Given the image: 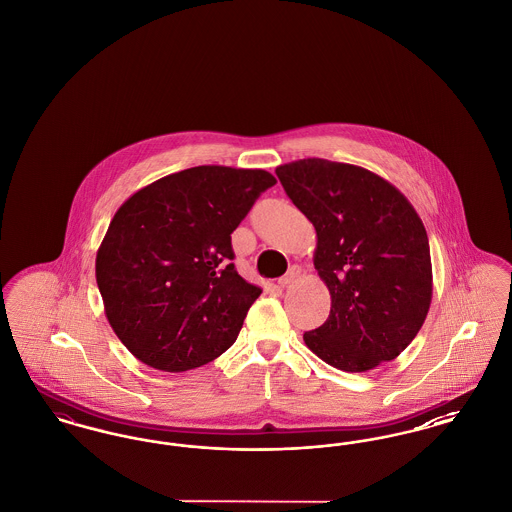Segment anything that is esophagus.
I'll use <instances>...</instances> for the list:
<instances>
[{
	"label": "esophagus",
	"mask_w": 512,
	"mask_h": 512,
	"mask_svg": "<svg viewBox=\"0 0 512 512\" xmlns=\"http://www.w3.org/2000/svg\"><path fill=\"white\" fill-rule=\"evenodd\" d=\"M301 276V267L299 265H293L280 280H278V284L282 286V288H286V286H290V284H293L297 278Z\"/></svg>",
	"instance_id": "obj_1"
}]
</instances>
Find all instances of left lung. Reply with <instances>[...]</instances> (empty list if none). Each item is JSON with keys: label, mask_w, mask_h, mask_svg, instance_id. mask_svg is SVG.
<instances>
[{"label": "left lung", "mask_w": 512, "mask_h": 512, "mask_svg": "<svg viewBox=\"0 0 512 512\" xmlns=\"http://www.w3.org/2000/svg\"><path fill=\"white\" fill-rule=\"evenodd\" d=\"M276 176L317 230L313 261L332 297L330 317L303 334L305 345L345 372L393 361L432 303L430 245L413 205L357 165L313 157Z\"/></svg>", "instance_id": "8db88e82"}]
</instances>
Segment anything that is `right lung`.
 Segmentation results:
<instances>
[{"instance_id": "right-lung-1", "label": "right lung", "mask_w": 512, "mask_h": 512, "mask_svg": "<svg viewBox=\"0 0 512 512\" xmlns=\"http://www.w3.org/2000/svg\"><path fill=\"white\" fill-rule=\"evenodd\" d=\"M276 184L261 169L203 165L130 195L96 257L105 317L144 365L184 372L238 338L261 288L234 268L230 234Z\"/></svg>"}]
</instances>
